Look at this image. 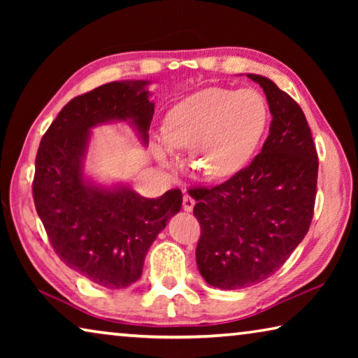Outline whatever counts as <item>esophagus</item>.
Masks as SVG:
<instances>
[{
	"instance_id": "1",
	"label": "esophagus",
	"mask_w": 358,
	"mask_h": 358,
	"mask_svg": "<svg viewBox=\"0 0 358 358\" xmlns=\"http://www.w3.org/2000/svg\"><path fill=\"white\" fill-rule=\"evenodd\" d=\"M194 205H196V201H194L189 194H185V196H183V208H185V211H192Z\"/></svg>"
}]
</instances>
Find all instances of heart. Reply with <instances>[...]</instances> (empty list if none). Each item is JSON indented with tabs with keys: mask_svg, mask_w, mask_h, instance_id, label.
<instances>
[{
	"mask_svg": "<svg viewBox=\"0 0 358 358\" xmlns=\"http://www.w3.org/2000/svg\"><path fill=\"white\" fill-rule=\"evenodd\" d=\"M266 124V104L254 90L207 88L187 96L167 113L157 157L189 148L191 166L205 177L222 178L243 169Z\"/></svg>",
	"mask_w": 358,
	"mask_h": 358,
	"instance_id": "b5f03b06",
	"label": "heart"
}]
</instances>
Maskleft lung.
Here are the masks:
<instances>
[{"label": "left lung", "instance_id": "1", "mask_svg": "<svg viewBox=\"0 0 358 358\" xmlns=\"http://www.w3.org/2000/svg\"><path fill=\"white\" fill-rule=\"evenodd\" d=\"M271 113L270 134L246 167L216 186H194L201 224L197 268L210 286L243 289L281 268L311 226L319 159L305 113L262 76Z\"/></svg>", "mask_w": 358, "mask_h": 358}]
</instances>
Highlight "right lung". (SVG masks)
Masks as SVG:
<instances>
[{"instance_id": "add662e5", "label": "right lung", "mask_w": 358, "mask_h": 358, "mask_svg": "<svg viewBox=\"0 0 358 358\" xmlns=\"http://www.w3.org/2000/svg\"><path fill=\"white\" fill-rule=\"evenodd\" d=\"M145 85L112 82L76 96L48 126L36 155L34 207L53 251L107 289L141 278L145 254L183 201L180 189L147 199L128 187L99 189L83 180L82 157L96 123L131 118L147 142L155 104Z\"/></svg>"}]
</instances>
